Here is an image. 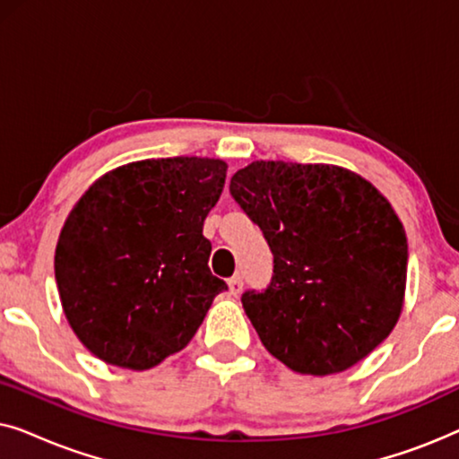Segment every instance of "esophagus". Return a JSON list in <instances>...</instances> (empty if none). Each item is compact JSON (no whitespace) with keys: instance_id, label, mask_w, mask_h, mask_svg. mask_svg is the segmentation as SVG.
<instances>
[{"instance_id":"1","label":"esophagus","mask_w":459,"mask_h":459,"mask_svg":"<svg viewBox=\"0 0 459 459\" xmlns=\"http://www.w3.org/2000/svg\"><path fill=\"white\" fill-rule=\"evenodd\" d=\"M242 286H244V281H242L240 275H234V278L228 281V288H230L231 297H238V294L242 292Z\"/></svg>"}]
</instances>
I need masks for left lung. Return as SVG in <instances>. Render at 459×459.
<instances>
[{
    "label": "left lung",
    "instance_id": "left-lung-1",
    "mask_svg": "<svg viewBox=\"0 0 459 459\" xmlns=\"http://www.w3.org/2000/svg\"><path fill=\"white\" fill-rule=\"evenodd\" d=\"M230 192L273 253L267 290L242 294L263 347L309 376L366 359L405 303L407 238L385 194L351 169L284 160H253Z\"/></svg>",
    "mask_w": 459,
    "mask_h": 459
}]
</instances>
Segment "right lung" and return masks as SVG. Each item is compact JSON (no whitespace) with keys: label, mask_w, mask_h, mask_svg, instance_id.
I'll return each instance as SVG.
<instances>
[{"label":"right lung","mask_w":459,"mask_h":459,"mask_svg":"<svg viewBox=\"0 0 459 459\" xmlns=\"http://www.w3.org/2000/svg\"><path fill=\"white\" fill-rule=\"evenodd\" d=\"M228 162L146 159L104 173L62 225L54 255L62 311L110 366L150 369L179 353L225 281L209 269L204 219Z\"/></svg>","instance_id":"right-lung-1"}]
</instances>
